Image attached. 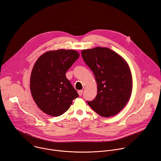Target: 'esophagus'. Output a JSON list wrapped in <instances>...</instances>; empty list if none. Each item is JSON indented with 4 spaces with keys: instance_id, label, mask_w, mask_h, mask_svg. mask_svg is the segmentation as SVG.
Here are the masks:
<instances>
[{
    "instance_id": "34e87169",
    "label": "esophagus",
    "mask_w": 161,
    "mask_h": 161,
    "mask_svg": "<svg viewBox=\"0 0 161 161\" xmlns=\"http://www.w3.org/2000/svg\"><path fill=\"white\" fill-rule=\"evenodd\" d=\"M78 93L79 96H81L82 95V94H83V90H78Z\"/></svg>"
}]
</instances>
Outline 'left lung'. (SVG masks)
I'll list each match as a JSON object with an SVG mask.
<instances>
[{
	"label": "left lung",
	"mask_w": 161,
	"mask_h": 161,
	"mask_svg": "<svg viewBox=\"0 0 161 161\" xmlns=\"http://www.w3.org/2000/svg\"><path fill=\"white\" fill-rule=\"evenodd\" d=\"M81 55L92 71L97 84V94L88 104L101 117L119 113L127 103L132 92L130 68L118 53L108 48L83 50Z\"/></svg>",
	"instance_id": "left-lung-1"
}]
</instances>
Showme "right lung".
Masks as SVG:
<instances>
[{
    "label": "right lung",
    "mask_w": 161,
    "mask_h": 161,
    "mask_svg": "<svg viewBox=\"0 0 161 161\" xmlns=\"http://www.w3.org/2000/svg\"><path fill=\"white\" fill-rule=\"evenodd\" d=\"M79 57L74 50H58L44 53L36 62L31 75V94L39 108L48 115H61L79 96L65 76Z\"/></svg>",
    "instance_id": "obj_1"
}]
</instances>
